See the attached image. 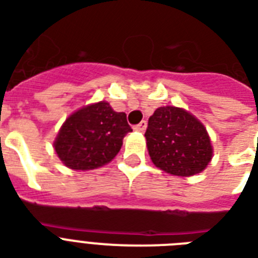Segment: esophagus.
I'll list each match as a JSON object with an SVG mask.
<instances>
[{
	"mask_svg": "<svg viewBox=\"0 0 258 258\" xmlns=\"http://www.w3.org/2000/svg\"><path fill=\"white\" fill-rule=\"evenodd\" d=\"M146 128H147V121L146 120H142L139 124H137L135 127H134V130L138 131V133H145Z\"/></svg>",
	"mask_w": 258,
	"mask_h": 258,
	"instance_id": "obj_1",
	"label": "esophagus"
}]
</instances>
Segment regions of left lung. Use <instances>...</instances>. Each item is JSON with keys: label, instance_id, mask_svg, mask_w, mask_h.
Wrapping results in <instances>:
<instances>
[{"label": "left lung", "instance_id": "left-lung-1", "mask_svg": "<svg viewBox=\"0 0 258 258\" xmlns=\"http://www.w3.org/2000/svg\"><path fill=\"white\" fill-rule=\"evenodd\" d=\"M145 137L154 165L171 175H196L212 161L208 131L183 108L166 105L155 109Z\"/></svg>", "mask_w": 258, "mask_h": 258}]
</instances>
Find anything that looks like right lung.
Returning a JSON list of instances; mask_svg holds the SVG:
<instances>
[{
    "label": "right lung",
    "instance_id": "1",
    "mask_svg": "<svg viewBox=\"0 0 258 258\" xmlns=\"http://www.w3.org/2000/svg\"><path fill=\"white\" fill-rule=\"evenodd\" d=\"M131 131L124 112L99 101L78 109L64 121L53 147L67 167L93 170L116 157L123 138Z\"/></svg>",
    "mask_w": 258,
    "mask_h": 258
}]
</instances>
